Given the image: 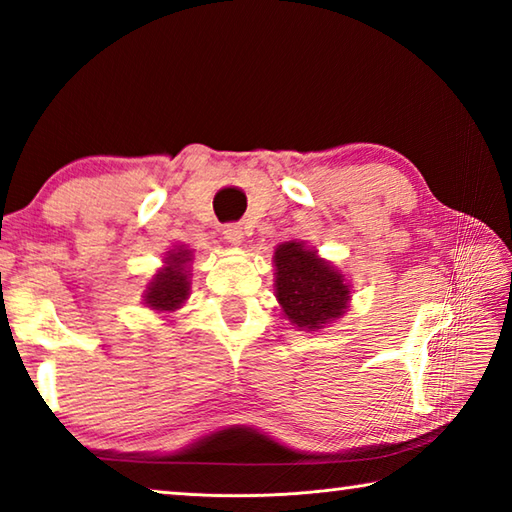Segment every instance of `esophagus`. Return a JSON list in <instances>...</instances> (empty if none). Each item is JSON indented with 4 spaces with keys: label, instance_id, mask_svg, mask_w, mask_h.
Segmentation results:
<instances>
[{
    "label": "esophagus",
    "instance_id": "1",
    "mask_svg": "<svg viewBox=\"0 0 512 512\" xmlns=\"http://www.w3.org/2000/svg\"><path fill=\"white\" fill-rule=\"evenodd\" d=\"M224 239L232 246H239L241 241H244V230H241V226L237 224H230L224 228Z\"/></svg>",
    "mask_w": 512,
    "mask_h": 512
}]
</instances>
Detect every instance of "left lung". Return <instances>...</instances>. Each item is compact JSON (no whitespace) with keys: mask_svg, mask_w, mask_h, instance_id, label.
Listing matches in <instances>:
<instances>
[{"mask_svg":"<svg viewBox=\"0 0 512 512\" xmlns=\"http://www.w3.org/2000/svg\"><path fill=\"white\" fill-rule=\"evenodd\" d=\"M275 297L297 331H318L345 315L351 291L345 275L304 241L275 248Z\"/></svg>","mask_w":512,"mask_h":512,"instance_id":"obj_1","label":"left lung"}]
</instances>
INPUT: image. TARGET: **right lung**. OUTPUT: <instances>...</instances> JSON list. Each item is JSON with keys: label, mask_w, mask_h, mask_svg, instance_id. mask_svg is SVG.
Masks as SVG:
<instances>
[{"label": "right lung", "mask_w": 512, "mask_h": 512, "mask_svg": "<svg viewBox=\"0 0 512 512\" xmlns=\"http://www.w3.org/2000/svg\"><path fill=\"white\" fill-rule=\"evenodd\" d=\"M190 262L192 250L183 246L167 250L165 266L147 284V291L143 293V304L161 313H172L181 309L183 302L190 297Z\"/></svg>", "instance_id": "right-lung-1"}]
</instances>
